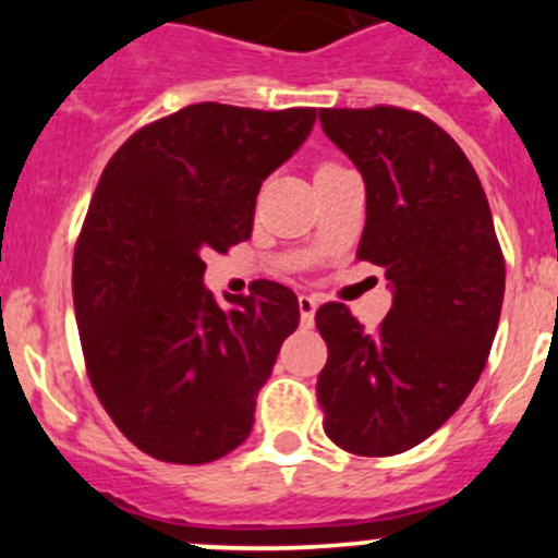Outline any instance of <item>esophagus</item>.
Here are the masks:
<instances>
[{"mask_svg":"<svg viewBox=\"0 0 558 558\" xmlns=\"http://www.w3.org/2000/svg\"><path fill=\"white\" fill-rule=\"evenodd\" d=\"M315 311H318V296L300 294V315H302V326H305V329H311L313 326Z\"/></svg>","mask_w":558,"mask_h":558,"instance_id":"34e87169","label":"esophagus"}]
</instances>
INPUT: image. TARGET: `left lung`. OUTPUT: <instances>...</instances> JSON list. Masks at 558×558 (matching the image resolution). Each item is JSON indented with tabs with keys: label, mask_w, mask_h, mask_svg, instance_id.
I'll return each mask as SVG.
<instances>
[{
	"label": "left lung",
	"mask_w": 558,
	"mask_h": 558,
	"mask_svg": "<svg viewBox=\"0 0 558 558\" xmlns=\"http://www.w3.org/2000/svg\"><path fill=\"white\" fill-rule=\"evenodd\" d=\"M326 137L359 167L367 223L356 256L386 269L391 311L364 331L342 302L315 326L329 348L315 397L324 432L356 456H393L435 435L486 367L505 256L464 150L404 107H324Z\"/></svg>",
	"instance_id": "left-lung-1"
}]
</instances>
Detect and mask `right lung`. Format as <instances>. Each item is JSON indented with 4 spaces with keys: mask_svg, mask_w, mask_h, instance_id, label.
I'll return each instance as SVG.
<instances>
[{
    "mask_svg": "<svg viewBox=\"0 0 558 558\" xmlns=\"http://www.w3.org/2000/svg\"><path fill=\"white\" fill-rule=\"evenodd\" d=\"M315 107L199 102L137 129L107 161L72 258L83 359L112 424L170 464L245 442L296 294L256 280L221 307L207 251L251 238L262 180L311 134Z\"/></svg>",
    "mask_w": 558,
    "mask_h": 558,
    "instance_id": "add662e5",
    "label": "right lung"
}]
</instances>
